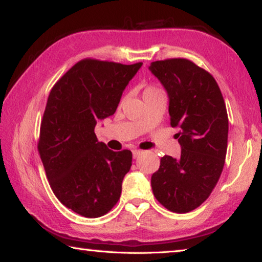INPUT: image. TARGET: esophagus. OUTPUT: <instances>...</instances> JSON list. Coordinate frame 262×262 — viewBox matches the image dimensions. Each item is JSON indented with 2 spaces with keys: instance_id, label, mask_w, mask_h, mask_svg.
I'll use <instances>...</instances> for the list:
<instances>
[{
  "instance_id": "esophagus-1",
  "label": "esophagus",
  "mask_w": 262,
  "mask_h": 262,
  "mask_svg": "<svg viewBox=\"0 0 262 262\" xmlns=\"http://www.w3.org/2000/svg\"><path fill=\"white\" fill-rule=\"evenodd\" d=\"M141 154H142L141 150H137V149L133 150V157H134V158H137V157H139Z\"/></svg>"
}]
</instances>
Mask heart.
Here are the masks:
<instances>
[{
	"label": "heart",
	"instance_id": "obj_1",
	"mask_svg": "<svg viewBox=\"0 0 262 262\" xmlns=\"http://www.w3.org/2000/svg\"><path fill=\"white\" fill-rule=\"evenodd\" d=\"M162 90H159V89L157 86H154V85H150V86H147L144 89L143 91V96H147L149 94H155V92H161Z\"/></svg>",
	"mask_w": 262,
	"mask_h": 262
}]
</instances>
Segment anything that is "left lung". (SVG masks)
I'll return each mask as SVG.
<instances>
[{
  "label": "left lung",
  "instance_id": "left-lung-1",
  "mask_svg": "<svg viewBox=\"0 0 262 262\" xmlns=\"http://www.w3.org/2000/svg\"><path fill=\"white\" fill-rule=\"evenodd\" d=\"M165 88L172 127L181 145L179 158L164 156L151 177L155 198L170 211L185 214L201 206L219 181L228 149L229 120L215 78L187 59L150 64Z\"/></svg>",
  "mask_w": 262,
  "mask_h": 262
}]
</instances>
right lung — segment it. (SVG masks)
I'll use <instances>...</instances> for the list:
<instances>
[{
    "instance_id": "1",
    "label": "right lung",
    "mask_w": 262,
    "mask_h": 262,
    "mask_svg": "<svg viewBox=\"0 0 262 262\" xmlns=\"http://www.w3.org/2000/svg\"><path fill=\"white\" fill-rule=\"evenodd\" d=\"M141 66L84 59L48 96L38 151L55 196L88 219L107 214L117 205L123 177L130 170V150H110L97 140L95 127L99 119L114 114Z\"/></svg>"
}]
</instances>
